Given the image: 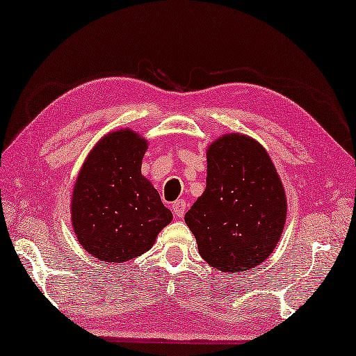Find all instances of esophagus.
Masks as SVG:
<instances>
[{
	"label": "esophagus",
	"mask_w": 356,
	"mask_h": 356,
	"mask_svg": "<svg viewBox=\"0 0 356 356\" xmlns=\"http://www.w3.org/2000/svg\"><path fill=\"white\" fill-rule=\"evenodd\" d=\"M172 211L173 214L177 216L178 219L183 218V216L186 214V202L183 201V199H178V201H175L172 204Z\"/></svg>",
	"instance_id": "obj_1"
}]
</instances>
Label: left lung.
I'll list each match as a JSON object with an SVG mask.
<instances>
[{"mask_svg":"<svg viewBox=\"0 0 356 356\" xmlns=\"http://www.w3.org/2000/svg\"><path fill=\"white\" fill-rule=\"evenodd\" d=\"M287 218V196L264 146L228 133L207 148V187L186 213L197 250L223 273L246 272L270 257Z\"/></svg>","mask_w":356,"mask_h":356,"instance_id":"8db88e82","label":"left lung"}]
</instances>
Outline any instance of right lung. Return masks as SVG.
<instances>
[{
  "instance_id": "right-lung-1",
  "label": "right lung",
  "mask_w": 356,
  "mask_h": 356,
  "mask_svg": "<svg viewBox=\"0 0 356 356\" xmlns=\"http://www.w3.org/2000/svg\"><path fill=\"white\" fill-rule=\"evenodd\" d=\"M148 140L131 128L101 137L78 172L71 197L72 228L86 252L125 263L149 250L172 222L152 183L142 175Z\"/></svg>"
}]
</instances>
